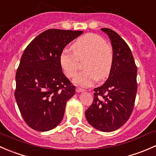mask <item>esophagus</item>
Here are the masks:
<instances>
[{
	"instance_id": "34e87169",
	"label": "esophagus",
	"mask_w": 156,
	"mask_h": 156,
	"mask_svg": "<svg viewBox=\"0 0 156 156\" xmlns=\"http://www.w3.org/2000/svg\"><path fill=\"white\" fill-rule=\"evenodd\" d=\"M76 91H77V92H81V91H84L85 89H82V88H79V87H77V88H76Z\"/></svg>"
}]
</instances>
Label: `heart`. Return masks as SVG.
Here are the masks:
<instances>
[{"label": "heart", "mask_w": 156, "mask_h": 156, "mask_svg": "<svg viewBox=\"0 0 156 156\" xmlns=\"http://www.w3.org/2000/svg\"><path fill=\"white\" fill-rule=\"evenodd\" d=\"M73 52L65 49L60 55V65L69 78L76 76L80 70V62L85 60L86 70L74 80L79 86L88 87L98 79L101 80L110 75L113 65V51L105 40L96 34H87L72 45Z\"/></svg>", "instance_id": "obj_1"}]
</instances>
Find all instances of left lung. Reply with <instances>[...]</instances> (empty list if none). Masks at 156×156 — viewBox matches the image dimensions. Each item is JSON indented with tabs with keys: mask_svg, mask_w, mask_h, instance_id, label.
Here are the masks:
<instances>
[{
	"mask_svg": "<svg viewBox=\"0 0 156 156\" xmlns=\"http://www.w3.org/2000/svg\"><path fill=\"white\" fill-rule=\"evenodd\" d=\"M101 30L111 41L113 68L107 81L94 89V101L85 114L94 128L111 132L122 126L132 113L137 90V69L126 41L110 28Z\"/></svg>",
	"mask_w": 156,
	"mask_h": 156,
	"instance_id": "obj_1",
	"label": "left lung"
}]
</instances>
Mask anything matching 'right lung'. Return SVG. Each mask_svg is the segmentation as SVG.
Returning <instances> with one entry per match:
<instances>
[{"instance_id":"obj_1","label":"right lung","mask_w":156,"mask_h":156,"mask_svg":"<svg viewBox=\"0 0 156 156\" xmlns=\"http://www.w3.org/2000/svg\"><path fill=\"white\" fill-rule=\"evenodd\" d=\"M82 34L81 30H46L24 51L16 74L15 98L22 118L34 130L49 131L62 122L75 86L62 72L60 55Z\"/></svg>"}]
</instances>
